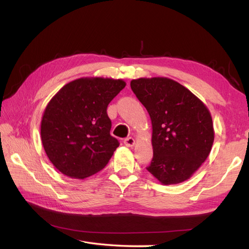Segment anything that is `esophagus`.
I'll use <instances>...</instances> for the list:
<instances>
[{
    "label": "esophagus",
    "instance_id": "1",
    "mask_svg": "<svg viewBox=\"0 0 249 249\" xmlns=\"http://www.w3.org/2000/svg\"><path fill=\"white\" fill-rule=\"evenodd\" d=\"M124 145H125V146H127V147H132V146H134V145H135V139H134V138H132V137L125 138V139H124Z\"/></svg>",
    "mask_w": 249,
    "mask_h": 249
}]
</instances>
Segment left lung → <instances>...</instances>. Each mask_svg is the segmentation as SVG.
<instances>
[{"mask_svg": "<svg viewBox=\"0 0 249 249\" xmlns=\"http://www.w3.org/2000/svg\"><path fill=\"white\" fill-rule=\"evenodd\" d=\"M131 88L152 120L154 157L146 169L162 185L189 179L214 142L208 107L189 89L165 77L135 79Z\"/></svg>", "mask_w": 249, "mask_h": 249, "instance_id": "8db88e82", "label": "left lung"}]
</instances>
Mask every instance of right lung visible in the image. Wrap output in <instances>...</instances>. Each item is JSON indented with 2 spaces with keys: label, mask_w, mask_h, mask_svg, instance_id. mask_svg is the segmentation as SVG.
I'll use <instances>...</instances> for the list:
<instances>
[{
  "label": "right lung",
  "mask_w": 249,
  "mask_h": 249,
  "mask_svg": "<svg viewBox=\"0 0 249 249\" xmlns=\"http://www.w3.org/2000/svg\"><path fill=\"white\" fill-rule=\"evenodd\" d=\"M125 85L122 79L84 77L52 97L40 135L44 152L60 172L84 179L108 164L119 142L110 135L107 107Z\"/></svg>",
  "instance_id": "obj_1"
}]
</instances>
